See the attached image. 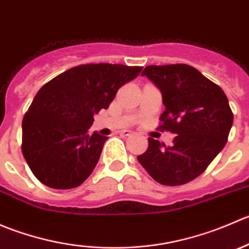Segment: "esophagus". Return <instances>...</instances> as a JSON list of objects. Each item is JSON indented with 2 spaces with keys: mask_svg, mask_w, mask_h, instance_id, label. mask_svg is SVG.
<instances>
[{
  "mask_svg": "<svg viewBox=\"0 0 249 249\" xmlns=\"http://www.w3.org/2000/svg\"><path fill=\"white\" fill-rule=\"evenodd\" d=\"M120 135H123L125 137H129L132 135V131H130V130H123V131H120Z\"/></svg>",
  "mask_w": 249,
  "mask_h": 249,
  "instance_id": "esophagus-1",
  "label": "esophagus"
}]
</instances>
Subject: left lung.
<instances>
[{"label": "left lung", "mask_w": 249, "mask_h": 249, "mask_svg": "<svg viewBox=\"0 0 249 249\" xmlns=\"http://www.w3.org/2000/svg\"><path fill=\"white\" fill-rule=\"evenodd\" d=\"M142 76L161 91L165 110L158 129L176 137L169 147L149 137L137 160L160 184H185L201 175L227 143L233 122L228 97L189 65H152Z\"/></svg>", "instance_id": "8db88e82"}]
</instances>
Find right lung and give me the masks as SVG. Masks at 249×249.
I'll use <instances>...</instances> for the list:
<instances>
[{
  "instance_id": "obj_1",
  "label": "right lung",
  "mask_w": 249,
  "mask_h": 249,
  "mask_svg": "<svg viewBox=\"0 0 249 249\" xmlns=\"http://www.w3.org/2000/svg\"><path fill=\"white\" fill-rule=\"evenodd\" d=\"M140 66L87 64L44 84L22 119L21 150L37 179L53 189H71L94 171L107 136L88 134L94 114L107 109L118 89Z\"/></svg>"
}]
</instances>
